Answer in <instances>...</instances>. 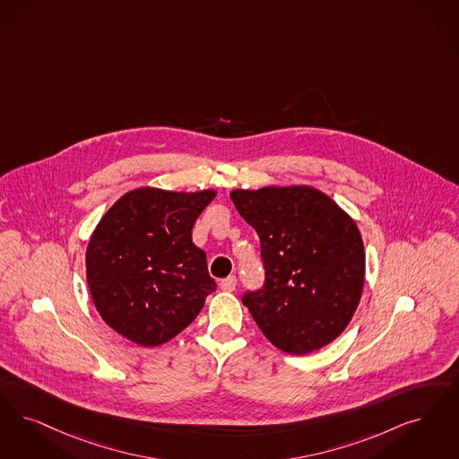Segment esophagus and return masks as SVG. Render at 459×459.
I'll return each mask as SVG.
<instances>
[{"label": "esophagus", "instance_id": "obj_1", "mask_svg": "<svg viewBox=\"0 0 459 459\" xmlns=\"http://www.w3.org/2000/svg\"><path fill=\"white\" fill-rule=\"evenodd\" d=\"M236 285H238V278L234 275L227 276V278H223L221 281V289L225 290V292H234Z\"/></svg>", "mask_w": 459, "mask_h": 459}]
</instances>
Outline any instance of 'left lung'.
<instances>
[{
	"label": "left lung",
	"mask_w": 459,
	"mask_h": 459,
	"mask_svg": "<svg viewBox=\"0 0 459 459\" xmlns=\"http://www.w3.org/2000/svg\"><path fill=\"white\" fill-rule=\"evenodd\" d=\"M230 198L259 236L264 268L263 287L242 304L276 349H323L347 328L362 295L366 255L355 221L309 186L236 189Z\"/></svg>",
	"instance_id": "1"
}]
</instances>
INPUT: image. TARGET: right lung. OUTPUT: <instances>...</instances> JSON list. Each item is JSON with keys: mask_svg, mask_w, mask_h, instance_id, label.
Instances as JSON below:
<instances>
[{"mask_svg": "<svg viewBox=\"0 0 459 459\" xmlns=\"http://www.w3.org/2000/svg\"><path fill=\"white\" fill-rule=\"evenodd\" d=\"M215 191L140 187L99 221L87 247V281L102 319L142 347L189 326L217 283L191 230Z\"/></svg>", "mask_w": 459, "mask_h": 459, "instance_id": "1", "label": "right lung"}]
</instances>
